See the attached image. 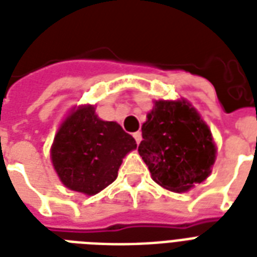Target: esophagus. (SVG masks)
I'll list each match as a JSON object with an SVG mask.
<instances>
[{"mask_svg":"<svg viewBox=\"0 0 257 257\" xmlns=\"http://www.w3.org/2000/svg\"><path fill=\"white\" fill-rule=\"evenodd\" d=\"M133 137H135V140H136L137 144H140L141 139H143V137H141V132H139V131H137V132H135L133 133Z\"/></svg>","mask_w":257,"mask_h":257,"instance_id":"34e87169","label":"esophagus"}]
</instances>
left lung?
<instances>
[{"instance_id":"1","label":"left lung","mask_w":257,"mask_h":257,"mask_svg":"<svg viewBox=\"0 0 257 257\" xmlns=\"http://www.w3.org/2000/svg\"><path fill=\"white\" fill-rule=\"evenodd\" d=\"M141 132L139 153L159 185L181 193L209 176L216 145L208 125L188 101H155Z\"/></svg>"}]
</instances>
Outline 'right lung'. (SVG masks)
I'll return each mask as SVG.
<instances>
[{
    "instance_id": "obj_1",
    "label": "right lung",
    "mask_w": 257,
    "mask_h": 257,
    "mask_svg": "<svg viewBox=\"0 0 257 257\" xmlns=\"http://www.w3.org/2000/svg\"><path fill=\"white\" fill-rule=\"evenodd\" d=\"M136 148L117 122L98 118L93 105H81L58 128L50 159L66 188L92 196L116 180L122 159Z\"/></svg>"
}]
</instances>
